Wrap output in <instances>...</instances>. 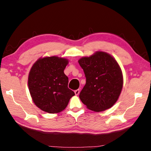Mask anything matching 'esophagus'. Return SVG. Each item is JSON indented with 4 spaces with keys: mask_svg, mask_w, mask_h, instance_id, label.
Returning <instances> with one entry per match:
<instances>
[{
    "mask_svg": "<svg viewBox=\"0 0 151 151\" xmlns=\"http://www.w3.org/2000/svg\"><path fill=\"white\" fill-rule=\"evenodd\" d=\"M79 93H80V90L79 89H77V90L75 91V95H78Z\"/></svg>",
    "mask_w": 151,
    "mask_h": 151,
    "instance_id": "obj_1",
    "label": "esophagus"
}]
</instances>
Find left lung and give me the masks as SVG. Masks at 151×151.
I'll return each mask as SVG.
<instances>
[{
    "mask_svg": "<svg viewBox=\"0 0 151 151\" xmlns=\"http://www.w3.org/2000/svg\"><path fill=\"white\" fill-rule=\"evenodd\" d=\"M78 62L86 76V84L79 94L83 103L95 112L111 108L123 85L121 68L115 58L107 52L96 51Z\"/></svg>",
    "mask_w": 151,
    "mask_h": 151,
    "instance_id": "1",
    "label": "left lung"
}]
</instances>
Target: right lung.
Returning a JSON list of instances; mask_svg holds the SVG:
<instances>
[{
    "label": "right lung",
    "instance_id": "obj_1",
    "mask_svg": "<svg viewBox=\"0 0 151 151\" xmlns=\"http://www.w3.org/2000/svg\"><path fill=\"white\" fill-rule=\"evenodd\" d=\"M68 60L52 56L40 58L33 64L28 78L30 96L42 111L58 113L65 110L75 93L68 88L64 70Z\"/></svg>",
    "mask_w": 151,
    "mask_h": 151
}]
</instances>
